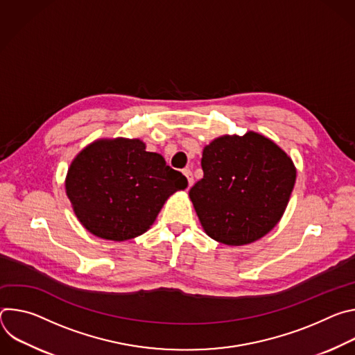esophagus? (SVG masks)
<instances>
[{
	"instance_id": "obj_1",
	"label": "esophagus",
	"mask_w": 355,
	"mask_h": 355,
	"mask_svg": "<svg viewBox=\"0 0 355 355\" xmlns=\"http://www.w3.org/2000/svg\"><path fill=\"white\" fill-rule=\"evenodd\" d=\"M184 175L187 177V180H188V185L189 187H192L193 185V175H192V171L189 170V168H184Z\"/></svg>"
}]
</instances>
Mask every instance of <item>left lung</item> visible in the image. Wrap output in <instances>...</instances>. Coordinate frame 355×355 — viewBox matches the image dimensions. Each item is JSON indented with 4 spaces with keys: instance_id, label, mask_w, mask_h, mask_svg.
I'll return each mask as SVG.
<instances>
[{
    "instance_id": "left-lung-1",
    "label": "left lung",
    "mask_w": 355,
    "mask_h": 355,
    "mask_svg": "<svg viewBox=\"0 0 355 355\" xmlns=\"http://www.w3.org/2000/svg\"><path fill=\"white\" fill-rule=\"evenodd\" d=\"M200 166L204 178L189 189V198L214 240L248 244L279 222L296 170L274 141L254 132L222 136L204 148Z\"/></svg>"
}]
</instances>
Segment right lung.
Wrapping results in <instances>:
<instances>
[{
  "label": "right lung",
  "mask_w": 355,
  "mask_h": 355,
  "mask_svg": "<svg viewBox=\"0 0 355 355\" xmlns=\"http://www.w3.org/2000/svg\"><path fill=\"white\" fill-rule=\"evenodd\" d=\"M187 178L133 139L98 140L71 163L66 192L83 226L115 241L140 236Z\"/></svg>",
  "instance_id": "add662e5"
}]
</instances>
